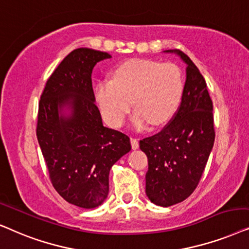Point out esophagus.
<instances>
[{"instance_id": "34e87169", "label": "esophagus", "mask_w": 249, "mask_h": 249, "mask_svg": "<svg viewBox=\"0 0 249 249\" xmlns=\"http://www.w3.org/2000/svg\"><path fill=\"white\" fill-rule=\"evenodd\" d=\"M131 145H132V149H138L139 148V139L137 138H131Z\"/></svg>"}]
</instances>
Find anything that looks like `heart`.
<instances>
[{"label":"heart","mask_w":249,"mask_h":249,"mask_svg":"<svg viewBox=\"0 0 249 249\" xmlns=\"http://www.w3.org/2000/svg\"><path fill=\"white\" fill-rule=\"evenodd\" d=\"M184 90L180 68L172 62L133 59L118 66L112 79H102L95 86V100L104 117L121 126L131 110L135 126L150 123L159 126L178 111Z\"/></svg>","instance_id":"1"}]
</instances>
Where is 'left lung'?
<instances>
[{
	"label": "left lung",
	"mask_w": 249,
	"mask_h": 249,
	"mask_svg": "<svg viewBox=\"0 0 249 249\" xmlns=\"http://www.w3.org/2000/svg\"><path fill=\"white\" fill-rule=\"evenodd\" d=\"M188 65L178 111L163 130L140 140L148 157L145 194L151 203L168 207L190 196L199 183L215 139L213 102L196 65L180 50Z\"/></svg>",
	"instance_id": "1"
}]
</instances>
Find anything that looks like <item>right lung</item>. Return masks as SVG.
<instances>
[{
	"label": "right lung",
	"mask_w": 249,
	"mask_h": 249,
	"mask_svg": "<svg viewBox=\"0 0 249 249\" xmlns=\"http://www.w3.org/2000/svg\"><path fill=\"white\" fill-rule=\"evenodd\" d=\"M108 58L88 48L71 51L46 81L38 104L36 135L50 181L66 201L82 208L104 203L109 171L131 150L130 138L104 126L94 104L92 71ZM66 104L72 108L69 118L58 116Z\"/></svg>",
	"instance_id": "1"
}]
</instances>
